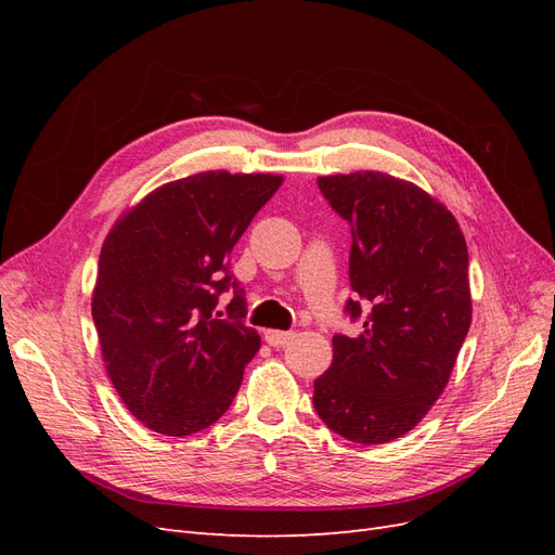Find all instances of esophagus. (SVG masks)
Returning <instances> with one entry per match:
<instances>
[{
    "instance_id": "esophagus-1",
    "label": "esophagus",
    "mask_w": 555,
    "mask_h": 555,
    "mask_svg": "<svg viewBox=\"0 0 555 555\" xmlns=\"http://www.w3.org/2000/svg\"><path fill=\"white\" fill-rule=\"evenodd\" d=\"M294 338L292 331H268L266 333V343L271 347H284Z\"/></svg>"
}]
</instances>
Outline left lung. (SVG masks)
Returning a JSON list of instances; mask_svg holds the SVG:
<instances>
[{"label": "left lung", "instance_id": "left-lung-1", "mask_svg": "<svg viewBox=\"0 0 555 555\" xmlns=\"http://www.w3.org/2000/svg\"><path fill=\"white\" fill-rule=\"evenodd\" d=\"M349 224L345 314L333 363L314 379L319 418L345 440L384 444L440 398L473 322L467 245L453 215L416 184L379 171L317 178Z\"/></svg>", "mask_w": 555, "mask_h": 555}]
</instances>
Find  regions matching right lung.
<instances>
[{
    "label": "right lung",
    "instance_id": "right-lung-1",
    "mask_svg": "<svg viewBox=\"0 0 555 555\" xmlns=\"http://www.w3.org/2000/svg\"><path fill=\"white\" fill-rule=\"evenodd\" d=\"M280 176L208 171L164 184L113 227L99 257L92 319L127 410L182 438L212 426L261 347L229 255ZM234 292L228 317L214 308Z\"/></svg>",
    "mask_w": 555,
    "mask_h": 555
}]
</instances>
